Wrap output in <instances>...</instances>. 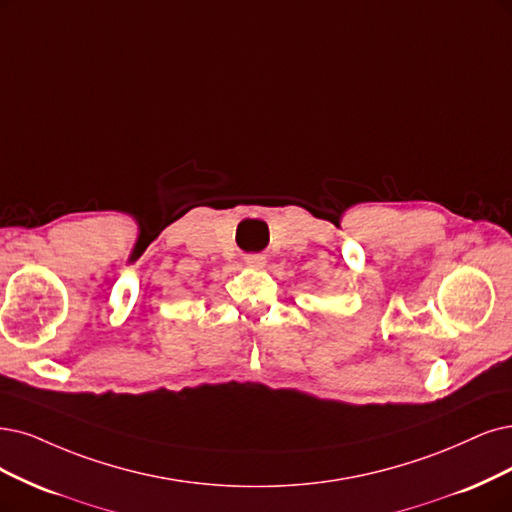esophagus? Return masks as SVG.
Listing matches in <instances>:
<instances>
[{"label":"esophagus","mask_w":512,"mask_h":512,"mask_svg":"<svg viewBox=\"0 0 512 512\" xmlns=\"http://www.w3.org/2000/svg\"><path fill=\"white\" fill-rule=\"evenodd\" d=\"M244 261H246V266H249V268H263V266H266V257H263V255H246Z\"/></svg>","instance_id":"obj_1"}]
</instances>
